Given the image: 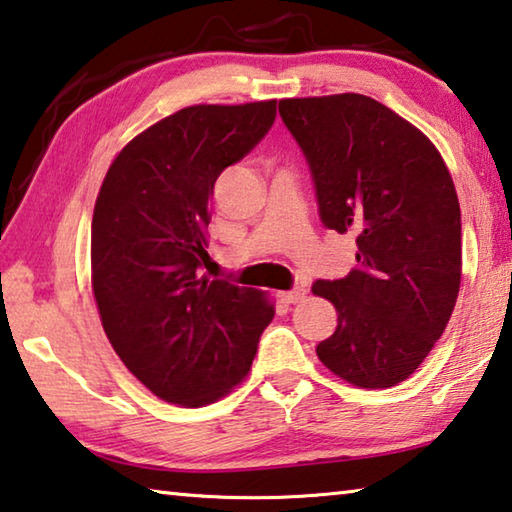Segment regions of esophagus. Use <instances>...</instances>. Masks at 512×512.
<instances>
[{
  "label": "esophagus",
  "mask_w": 512,
  "mask_h": 512,
  "mask_svg": "<svg viewBox=\"0 0 512 512\" xmlns=\"http://www.w3.org/2000/svg\"><path fill=\"white\" fill-rule=\"evenodd\" d=\"M306 294H308L306 285H297V288H292L288 292H281L279 297H281L283 303H299L303 297H306Z\"/></svg>",
  "instance_id": "obj_1"
}]
</instances>
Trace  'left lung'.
I'll return each instance as SVG.
<instances>
[{"label": "left lung", "instance_id": "1", "mask_svg": "<svg viewBox=\"0 0 512 512\" xmlns=\"http://www.w3.org/2000/svg\"><path fill=\"white\" fill-rule=\"evenodd\" d=\"M279 114L308 161L326 229L357 236V267L312 285L337 310L317 355L362 389L407 380L452 317L461 209L434 143L362 94L285 98Z\"/></svg>", "mask_w": 512, "mask_h": 512}]
</instances>
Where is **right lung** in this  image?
I'll use <instances>...</instances> for the list:
<instances>
[{
    "label": "right lung",
    "instance_id": "right-lung-1",
    "mask_svg": "<svg viewBox=\"0 0 512 512\" xmlns=\"http://www.w3.org/2000/svg\"><path fill=\"white\" fill-rule=\"evenodd\" d=\"M276 101L193 105L166 116L112 161L92 218V288L105 335L141 384L202 407L245 378L272 303L204 276L215 179L254 150Z\"/></svg>",
    "mask_w": 512,
    "mask_h": 512
}]
</instances>
